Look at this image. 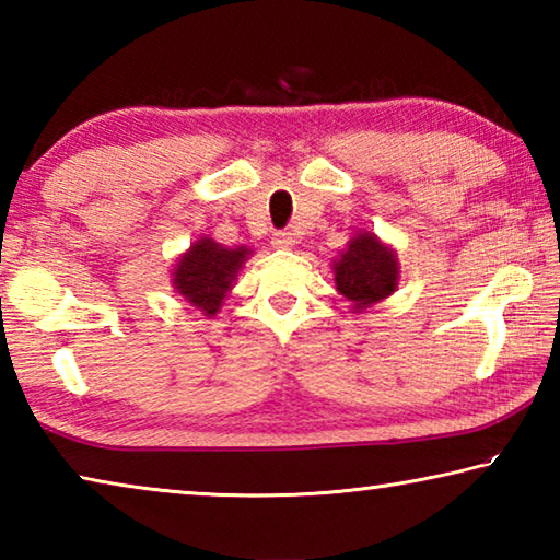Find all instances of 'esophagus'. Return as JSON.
Instances as JSON below:
<instances>
[{
	"label": "esophagus",
	"instance_id": "obj_1",
	"mask_svg": "<svg viewBox=\"0 0 560 560\" xmlns=\"http://www.w3.org/2000/svg\"><path fill=\"white\" fill-rule=\"evenodd\" d=\"M271 244L277 246V249H289V246L296 244V240H293L291 232H273Z\"/></svg>",
	"mask_w": 560,
	"mask_h": 560
}]
</instances>
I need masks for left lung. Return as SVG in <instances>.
<instances>
[{
  "label": "left lung",
  "mask_w": 560,
  "mask_h": 560,
  "mask_svg": "<svg viewBox=\"0 0 560 560\" xmlns=\"http://www.w3.org/2000/svg\"><path fill=\"white\" fill-rule=\"evenodd\" d=\"M336 287L355 308H368L397 289V259L390 246L373 234H358L334 264Z\"/></svg>",
  "instance_id": "obj_1"
}]
</instances>
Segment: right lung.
<instances>
[{"label": "right lung", "mask_w": 560, "mask_h": 560, "mask_svg": "<svg viewBox=\"0 0 560 560\" xmlns=\"http://www.w3.org/2000/svg\"><path fill=\"white\" fill-rule=\"evenodd\" d=\"M249 249H226L212 240L195 242L183 259L175 267V289L183 293L185 301L192 303L207 316H214L222 306V299L232 289L236 271L242 269Z\"/></svg>", "instance_id": "right-lung-1"}]
</instances>
